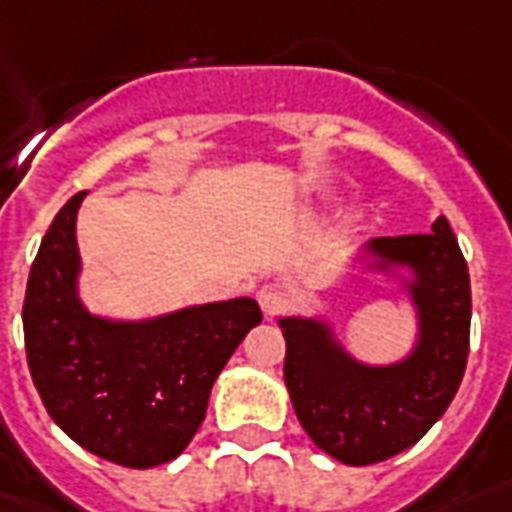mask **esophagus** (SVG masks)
Returning a JSON list of instances; mask_svg holds the SVG:
<instances>
[{"label":"esophagus","instance_id":"1","mask_svg":"<svg viewBox=\"0 0 512 512\" xmlns=\"http://www.w3.org/2000/svg\"><path fill=\"white\" fill-rule=\"evenodd\" d=\"M256 299H259L264 318H277L285 310V304H288V293H285V288L280 283H264L259 288V293H256Z\"/></svg>","mask_w":512,"mask_h":512}]
</instances>
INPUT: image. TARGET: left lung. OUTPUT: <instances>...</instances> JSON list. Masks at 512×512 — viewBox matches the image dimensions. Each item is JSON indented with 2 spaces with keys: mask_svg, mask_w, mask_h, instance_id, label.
Listing matches in <instances>:
<instances>
[{
  "mask_svg": "<svg viewBox=\"0 0 512 512\" xmlns=\"http://www.w3.org/2000/svg\"><path fill=\"white\" fill-rule=\"evenodd\" d=\"M371 251L406 264L417 280V350L395 366H363L320 320L283 318L285 387L301 427L344 465L395 457L443 417L465 376L470 352V275L446 216L427 235L376 237Z\"/></svg>",
  "mask_w": 512,
  "mask_h": 512,
  "instance_id": "left-lung-1",
  "label": "left lung"
}]
</instances>
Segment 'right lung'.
<instances>
[{"instance_id":"1","label":"right lung","mask_w":512,"mask_h":512,"mask_svg":"<svg viewBox=\"0 0 512 512\" xmlns=\"http://www.w3.org/2000/svg\"><path fill=\"white\" fill-rule=\"evenodd\" d=\"M74 194L47 229L23 299L26 360L53 422L95 457L146 467L176 459L205 419L211 387L261 323L253 299L144 323L95 318L77 299Z\"/></svg>"}]
</instances>
